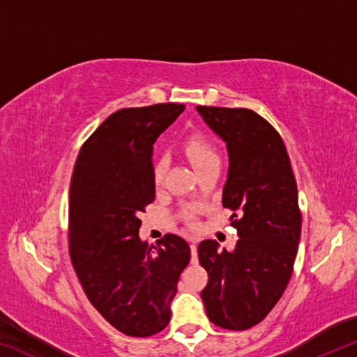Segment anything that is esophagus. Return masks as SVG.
I'll return each mask as SVG.
<instances>
[{"mask_svg":"<svg viewBox=\"0 0 357 357\" xmlns=\"http://www.w3.org/2000/svg\"><path fill=\"white\" fill-rule=\"evenodd\" d=\"M190 253H192V263L195 264L198 261V255H197V244L192 243L190 244Z\"/></svg>","mask_w":357,"mask_h":357,"instance_id":"obj_1","label":"esophagus"}]
</instances>
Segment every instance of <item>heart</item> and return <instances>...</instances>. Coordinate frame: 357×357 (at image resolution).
I'll return each instance as SVG.
<instances>
[{
	"label": "heart",
	"instance_id": "heart-1",
	"mask_svg": "<svg viewBox=\"0 0 357 357\" xmlns=\"http://www.w3.org/2000/svg\"><path fill=\"white\" fill-rule=\"evenodd\" d=\"M183 151L198 173L213 167H220V154L217 151L214 140L206 134H202V132H193V134L187 135L183 142ZM167 168V157L157 155L153 162V181L155 185L162 184Z\"/></svg>",
	"mask_w": 357,
	"mask_h": 357
}]
</instances>
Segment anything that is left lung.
Segmentation results:
<instances>
[{
  "label": "left lung",
  "instance_id": "obj_1",
  "mask_svg": "<svg viewBox=\"0 0 357 357\" xmlns=\"http://www.w3.org/2000/svg\"><path fill=\"white\" fill-rule=\"evenodd\" d=\"M206 124L227 143L228 179L222 204L231 211L239 239L233 252L215 241L198 245L208 271L202 291L211 323L245 331L263 321L293 274L302 215L285 143L273 124L249 108L198 105Z\"/></svg>",
  "mask_w": 357,
  "mask_h": 357
}]
</instances>
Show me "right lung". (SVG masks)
I'll use <instances>...</instances> for the list:
<instances>
[{"label": "right lung", "instance_id": "right-lung-1", "mask_svg": "<svg viewBox=\"0 0 357 357\" xmlns=\"http://www.w3.org/2000/svg\"><path fill=\"white\" fill-rule=\"evenodd\" d=\"M184 104L121 108L78 153L69 195V253L84 294L114 329L151 337L167 328L190 247L168 233L157 247L138 238L153 203V144Z\"/></svg>", "mask_w": 357, "mask_h": 357}]
</instances>
